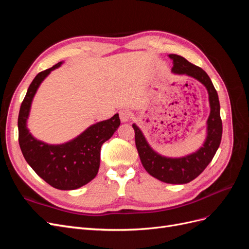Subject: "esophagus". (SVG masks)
Returning <instances> with one entry per match:
<instances>
[{"label": "esophagus", "mask_w": 249, "mask_h": 249, "mask_svg": "<svg viewBox=\"0 0 249 249\" xmlns=\"http://www.w3.org/2000/svg\"><path fill=\"white\" fill-rule=\"evenodd\" d=\"M119 117L122 123H127L131 119V113L127 110H122L119 112Z\"/></svg>", "instance_id": "esophagus-1"}]
</instances>
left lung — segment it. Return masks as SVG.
<instances>
[{
	"label": "left lung",
	"mask_w": 249,
	"mask_h": 249,
	"mask_svg": "<svg viewBox=\"0 0 249 249\" xmlns=\"http://www.w3.org/2000/svg\"><path fill=\"white\" fill-rule=\"evenodd\" d=\"M176 74H186L200 82L209 94L210 115L207 120V137L202 145L192 154L179 158L165 157L157 153L148 144L139 126L133 124L135 143L143 167L150 176L167 184H187L197 178L212 161L222 136V122L220 118V104L216 89L207 72L200 67L190 63L184 57L170 54Z\"/></svg>",
	"instance_id": "left-lung-1"
}]
</instances>
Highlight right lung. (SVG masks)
<instances>
[{"instance_id": "right-lung-1", "label": "right lung", "mask_w": 249, "mask_h": 249, "mask_svg": "<svg viewBox=\"0 0 249 249\" xmlns=\"http://www.w3.org/2000/svg\"><path fill=\"white\" fill-rule=\"evenodd\" d=\"M63 61L39 72L30 84L18 114V142L27 163L42 179L59 190H74L92 180L100 168L101 147L118 129V113L81 133L62 144H49L36 139L27 126L31 105L37 89L52 71Z\"/></svg>"}]
</instances>
